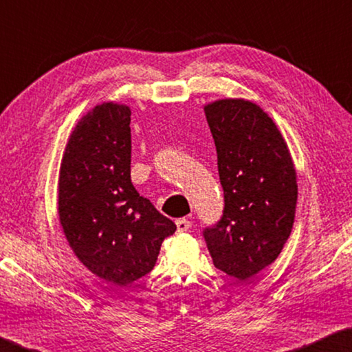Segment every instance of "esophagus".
Masks as SVG:
<instances>
[{
	"label": "esophagus",
	"mask_w": 352,
	"mask_h": 352,
	"mask_svg": "<svg viewBox=\"0 0 352 352\" xmlns=\"http://www.w3.org/2000/svg\"><path fill=\"white\" fill-rule=\"evenodd\" d=\"M175 224H177V232L178 233H183V232H188L189 229H190V221L189 219H186V218H180V219H177L175 221Z\"/></svg>",
	"instance_id": "esophagus-1"
}]
</instances>
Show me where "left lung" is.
<instances>
[{
  "label": "left lung",
  "instance_id": "8db88e82",
  "mask_svg": "<svg viewBox=\"0 0 352 352\" xmlns=\"http://www.w3.org/2000/svg\"><path fill=\"white\" fill-rule=\"evenodd\" d=\"M204 113L217 146L224 210L203 235L213 265L247 280L274 263L290 236L296 169L280 131L256 103L221 99Z\"/></svg>",
  "mask_w": 352,
  "mask_h": 352
}]
</instances>
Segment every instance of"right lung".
I'll list each match as a JSON object with an SVG mask.
<instances>
[{
    "label": "right lung",
    "mask_w": 352,
    "mask_h": 352,
    "mask_svg": "<svg viewBox=\"0 0 352 352\" xmlns=\"http://www.w3.org/2000/svg\"><path fill=\"white\" fill-rule=\"evenodd\" d=\"M131 109L103 102L74 126L59 170L58 213L89 272L125 287L153 270L177 230L131 183Z\"/></svg>",
    "instance_id": "1"
}]
</instances>
